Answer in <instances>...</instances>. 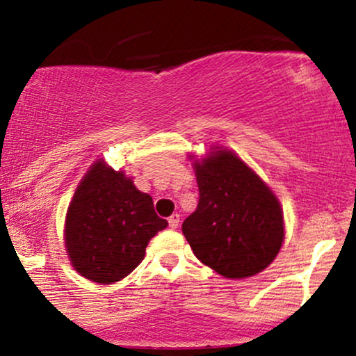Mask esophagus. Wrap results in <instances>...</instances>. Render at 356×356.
Instances as JSON below:
<instances>
[{"label":"esophagus","instance_id":"obj_1","mask_svg":"<svg viewBox=\"0 0 356 356\" xmlns=\"http://www.w3.org/2000/svg\"><path fill=\"white\" fill-rule=\"evenodd\" d=\"M179 219H181V216H179V214H172L169 218V226L172 227V229H175V227L179 226Z\"/></svg>","mask_w":356,"mask_h":356}]
</instances>
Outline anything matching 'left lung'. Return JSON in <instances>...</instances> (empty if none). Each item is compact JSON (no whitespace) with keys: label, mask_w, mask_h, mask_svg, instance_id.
<instances>
[{"label":"left lung","mask_w":356,"mask_h":356,"mask_svg":"<svg viewBox=\"0 0 356 356\" xmlns=\"http://www.w3.org/2000/svg\"><path fill=\"white\" fill-rule=\"evenodd\" d=\"M197 209L182 222L195 257L224 277L254 276L271 264L284 238L283 212L268 186L227 150L194 162Z\"/></svg>","instance_id":"8db88e82"}]
</instances>
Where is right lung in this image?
<instances>
[{
    "label": "right lung",
    "instance_id": "obj_1",
    "mask_svg": "<svg viewBox=\"0 0 356 356\" xmlns=\"http://www.w3.org/2000/svg\"><path fill=\"white\" fill-rule=\"evenodd\" d=\"M165 227L149 194L137 191L124 172L97 162L68 207L65 243L81 276L110 284L140 264L149 241Z\"/></svg>",
    "mask_w": 356,
    "mask_h": 356
}]
</instances>
